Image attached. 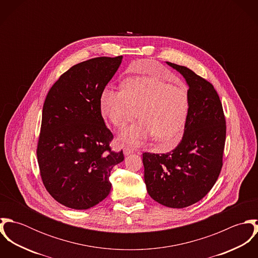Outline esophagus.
I'll return each mask as SVG.
<instances>
[{
	"instance_id": "34e87169",
	"label": "esophagus",
	"mask_w": 258,
	"mask_h": 258,
	"mask_svg": "<svg viewBox=\"0 0 258 258\" xmlns=\"http://www.w3.org/2000/svg\"><path fill=\"white\" fill-rule=\"evenodd\" d=\"M123 152H124V155H125V156H128V155H130L131 153H133V150L130 149V148L125 147L123 149Z\"/></svg>"
}]
</instances>
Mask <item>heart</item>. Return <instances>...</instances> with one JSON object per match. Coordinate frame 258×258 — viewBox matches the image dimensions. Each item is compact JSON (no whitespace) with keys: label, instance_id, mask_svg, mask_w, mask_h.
<instances>
[{"label":"heart","instance_id":"b5f03b06","mask_svg":"<svg viewBox=\"0 0 258 258\" xmlns=\"http://www.w3.org/2000/svg\"><path fill=\"white\" fill-rule=\"evenodd\" d=\"M188 105L185 86L150 75L126 79L121 90L105 88L99 98L102 115L116 128L123 127L137 110L139 120L124 128L118 137L119 142L133 147L154 136L167 147L177 144L184 133Z\"/></svg>","mask_w":258,"mask_h":258}]
</instances>
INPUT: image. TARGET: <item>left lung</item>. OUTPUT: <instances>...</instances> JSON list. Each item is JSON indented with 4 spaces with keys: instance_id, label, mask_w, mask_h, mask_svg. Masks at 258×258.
<instances>
[{
    "instance_id": "1",
    "label": "left lung",
    "mask_w": 258,
    "mask_h": 258,
    "mask_svg": "<svg viewBox=\"0 0 258 258\" xmlns=\"http://www.w3.org/2000/svg\"><path fill=\"white\" fill-rule=\"evenodd\" d=\"M167 63L188 85L184 136L172 152L143 153L144 180L153 200L183 209L201 201L216 184L222 168L226 125L214 85L185 67Z\"/></svg>"
}]
</instances>
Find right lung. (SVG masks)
<instances>
[{
    "instance_id": "obj_1",
    "label": "right lung",
    "mask_w": 258,
    "mask_h": 258,
    "mask_svg": "<svg viewBox=\"0 0 258 258\" xmlns=\"http://www.w3.org/2000/svg\"><path fill=\"white\" fill-rule=\"evenodd\" d=\"M122 55L95 57L71 68L49 89L37 142L40 178L59 204L87 210L110 192L111 170L124 160L113 152V134L101 115L99 98Z\"/></svg>"
}]
</instances>
